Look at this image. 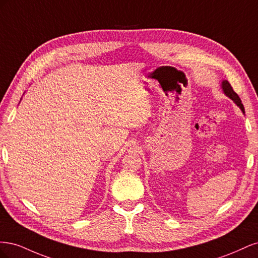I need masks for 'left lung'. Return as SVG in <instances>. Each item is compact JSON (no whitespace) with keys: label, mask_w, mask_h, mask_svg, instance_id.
<instances>
[{"label":"left lung","mask_w":258,"mask_h":258,"mask_svg":"<svg viewBox=\"0 0 258 258\" xmlns=\"http://www.w3.org/2000/svg\"><path fill=\"white\" fill-rule=\"evenodd\" d=\"M222 88H223V90L225 92V95L227 96V97H229L231 100L235 101V103L241 108V111L244 113V107H243V104L241 103V99L239 98V96L235 92V90L232 89L231 85L227 81H223Z\"/></svg>","instance_id":"obj_1"}]
</instances>
